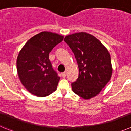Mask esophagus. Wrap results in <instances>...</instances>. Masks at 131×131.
<instances>
[{"label":"esophagus","mask_w":131,"mask_h":131,"mask_svg":"<svg viewBox=\"0 0 131 131\" xmlns=\"http://www.w3.org/2000/svg\"><path fill=\"white\" fill-rule=\"evenodd\" d=\"M61 76L63 78H65L67 76V72H64L61 73Z\"/></svg>","instance_id":"1"}]
</instances>
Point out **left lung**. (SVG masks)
Instances as JSON below:
<instances>
[{
	"mask_svg": "<svg viewBox=\"0 0 131 131\" xmlns=\"http://www.w3.org/2000/svg\"><path fill=\"white\" fill-rule=\"evenodd\" d=\"M64 41L74 53L79 68L73 91L89 99L96 96L106 85L112 75V66L108 49L99 40L87 32L67 35Z\"/></svg>",
	"mask_w": 131,
	"mask_h": 131,
	"instance_id": "8db88e82",
	"label": "left lung"
}]
</instances>
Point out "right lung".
<instances>
[{"label":"right lung","mask_w":131,"mask_h":131,"mask_svg":"<svg viewBox=\"0 0 131 131\" xmlns=\"http://www.w3.org/2000/svg\"><path fill=\"white\" fill-rule=\"evenodd\" d=\"M63 38L51 32H42L30 38L20 50L16 61L17 74L32 95L44 97L57 89L60 77L53 69L49 53Z\"/></svg>","instance_id":"add662e5"}]
</instances>
